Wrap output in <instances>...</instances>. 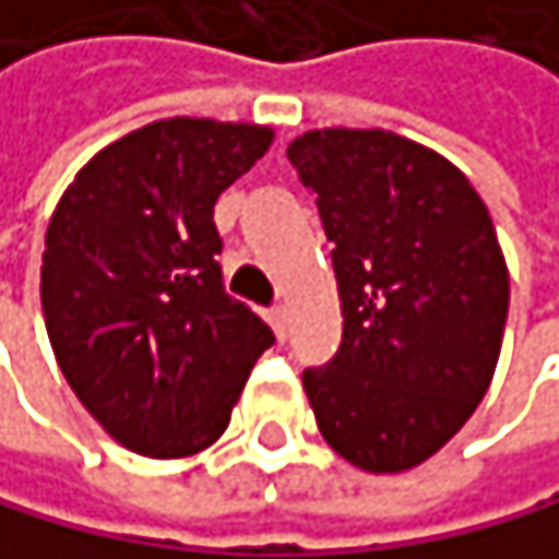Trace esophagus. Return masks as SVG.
<instances>
[{
	"label": "esophagus",
	"instance_id": "esophagus-1",
	"mask_svg": "<svg viewBox=\"0 0 559 559\" xmlns=\"http://www.w3.org/2000/svg\"><path fill=\"white\" fill-rule=\"evenodd\" d=\"M267 322H271V329H274L277 340H285V335H288V312H285V305L267 308Z\"/></svg>",
	"mask_w": 559,
	"mask_h": 559
}]
</instances>
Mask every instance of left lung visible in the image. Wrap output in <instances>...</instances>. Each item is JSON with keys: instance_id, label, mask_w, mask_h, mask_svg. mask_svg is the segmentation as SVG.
<instances>
[{"instance_id": "8db88e82", "label": "left lung", "mask_w": 559, "mask_h": 559, "mask_svg": "<svg viewBox=\"0 0 559 559\" xmlns=\"http://www.w3.org/2000/svg\"><path fill=\"white\" fill-rule=\"evenodd\" d=\"M316 197L343 343L301 373L322 438L362 472H407L486 396L509 312L492 216L448 158L393 131L325 128L288 145Z\"/></svg>"}]
</instances>
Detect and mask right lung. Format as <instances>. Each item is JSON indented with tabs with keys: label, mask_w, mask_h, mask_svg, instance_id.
Segmentation results:
<instances>
[{
	"label": "right lung",
	"mask_w": 559,
	"mask_h": 559,
	"mask_svg": "<svg viewBox=\"0 0 559 559\" xmlns=\"http://www.w3.org/2000/svg\"><path fill=\"white\" fill-rule=\"evenodd\" d=\"M271 128L166 118L97 152L60 197L43 319L78 401L124 448L182 459L227 431L274 332L224 288L216 197Z\"/></svg>",
	"instance_id": "right-lung-1"
}]
</instances>
